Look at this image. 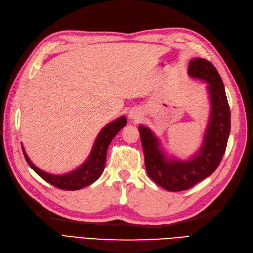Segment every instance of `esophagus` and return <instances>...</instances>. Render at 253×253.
<instances>
[{
    "label": "esophagus",
    "instance_id": "34e87169",
    "mask_svg": "<svg viewBox=\"0 0 253 253\" xmlns=\"http://www.w3.org/2000/svg\"><path fill=\"white\" fill-rule=\"evenodd\" d=\"M129 117L132 118V120H137V118L140 117V112L137 110H131L129 113Z\"/></svg>",
    "mask_w": 253,
    "mask_h": 253
}]
</instances>
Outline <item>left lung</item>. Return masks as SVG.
Here are the masks:
<instances>
[{
	"instance_id": "left-lung-1",
	"label": "left lung",
	"mask_w": 253,
	"mask_h": 253,
	"mask_svg": "<svg viewBox=\"0 0 253 253\" xmlns=\"http://www.w3.org/2000/svg\"><path fill=\"white\" fill-rule=\"evenodd\" d=\"M188 74L208 83L211 112L202 146L189 161L168 159L148 127L140 125L144 163L150 178L168 191L187 190L212 175L221 163L230 132V110L223 80L217 69L203 58L189 62Z\"/></svg>"
}]
</instances>
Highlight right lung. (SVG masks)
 Returning <instances> with one entry per match:
<instances>
[{
  "mask_svg": "<svg viewBox=\"0 0 253 253\" xmlns=\"http://www.w3.org/2000/svg\"><path fill=\"white\" fill-rule=\"evenodd\" d=\"M127 120L125 116H122L117 120L113 121L100 131L96 137L93 148L91 150L88 160L80 165L78 169L65 175H52L38 169L37 166L29 160L28 155L26 154L24 147L21 146L24 152V157L29 164L30 168L39 175L42 179L49 182L54 187L62 190H78L84 187H87L99 178L104 170L106 151L111 141L113 140L117 132L126 125Z\"/></svg>",
  "mask_w": 253,
  "mask_h": 253,
  "instance_id": "obj_1",
  "label": "right lung"
}]
</instances>
